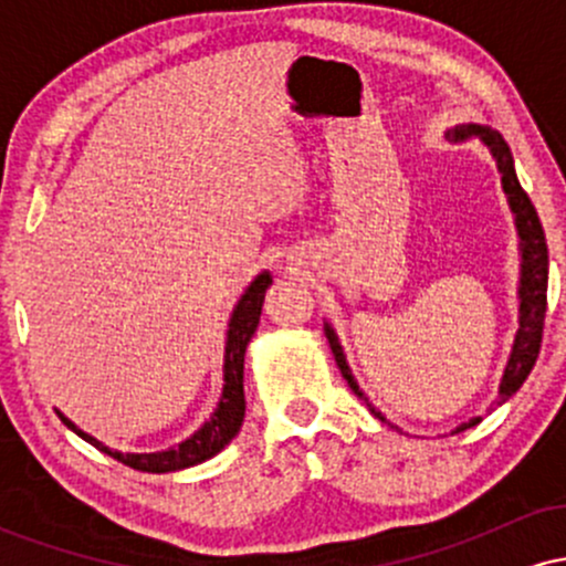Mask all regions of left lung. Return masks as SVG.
I'll return each mask as SVG.
<instances>
[{"mask_svg":"<svg viewBox=\"0 0 566 566\" xmlns=\"http://www.w3.org/2000/svg\"><path fill=\"white\" fill-rule=\"evenodd\" d=\"M471 135H479L486 146H490L492 157L497 161V170L503 175V188L509 193V205L516 216V229L518 237H522V287H518V297H522V305H518V333L516 343H513L509 367H505L503 382H500V399L497 405H503L505 399H511L513 394L522 388V382L527 380V375L535 367L537 354H541L543 343V324H545V305H548V244H545L543 223L537 218L535 205H532L527 191H524L522 184H518L516 170H513V157L509 143L503 140V135L497 129H484L476 125H463L454 127L450 133L452 140H465ZM327 333L329 348H333L337 367H340L343 378L348 380L350 391H354L359 399H365V394L359 391V382L350 375L346 356H343L340 343H337V335L333 327L324 329ZM373 409V407H369ZM375 412V409H373ZM380 418V412H375ZM382 420V418H380ZM482 423V418H473L469 423H463L458 431H465V428Z\"/></svg>","mask_w":566,"mask_h":566,"instance_id":"8db88e82","label":"left lung"}]
</instances>
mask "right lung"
<instances>
[{
    "instance_id": "obj_1",
    "label": "right lung",
    "mask_w": 566,
    "mask_h": 566,
    "mask_svg": "<svg viewBox=\"0 0 566 566\" xmlns=\"http://www.w3.org/2000/svg\"><path fill=\"white\" fill-rule=\"evenodd\" d=\"M271 287V276L261 274L255 282L250 284V290L244 292L242 301H239L237 311H233L231 324H229V340H226V365H223V396H220V405L216 409L210 420L193 433L191 439H186L184 444L172 447V450L165 452H151V454H125V452H114L108 447H103L101 441H95L93 437L80 431L69 418L61 420L66 423L76 437H82L84 441L97 447L101 452L112 454L114 460L129 465L135 471H146V473H167V471H180L188 469V465H197L210 460L212 454H218L223 450L229 441L237 437L239 428H242L244 420V350L247 343L252 340L255 335L258 322H261V308H263V297L265 290Z\"/></svg>"
}]
</instances>
